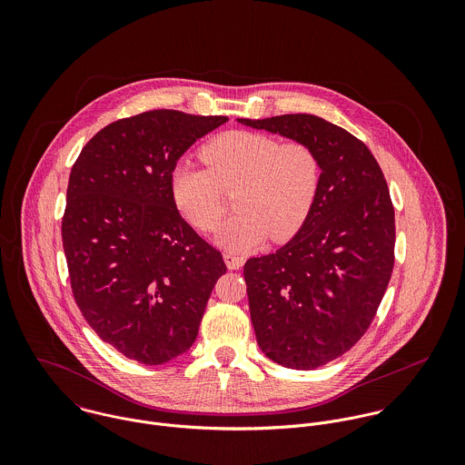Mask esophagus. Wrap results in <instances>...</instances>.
<instances>
[{
  "instance_id": "esophagus-1",
  "label": "esophagus",
  "mask_w": 465,
  "mask_h": 465,
  "mask_svg": "<svg viewBox=\"0 0 465 465\" xmlns=\"http://www.w3.org/2000/svg\"><path fill=\"white\" fill-rule=\"evenodd\" d=\"M223 260H225V265L229 270H240L245 263V260L242 256H236V254H231V252L223 254Z\"/></svg>"
}]
</instances>
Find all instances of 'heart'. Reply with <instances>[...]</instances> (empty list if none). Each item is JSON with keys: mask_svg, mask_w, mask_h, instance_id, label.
Here are the masks:
<instances>
[{"mask_svg": "<svg viewBox=\"0 0 465 465\" xmlns=\"http://www.w3.org/2000/svg\"><path fill=\"white\" fill-rule=\"evenodd\" d=\"M195 161H181L170 175L172 199L200 232L214 231L234 193L238 211L218 242L232 252H247L270 236L292 238L306 222L322 179V164L308 143L268 134L232 131L203 144Z\"/></svg>", "mask_w": 465, "mask_h": 465, "instance_id": "1", "label": "heart"}]
</instances>
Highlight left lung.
<instances>
[{"label":"left lung","mask_w":465,"mask_h":465,"mask_svg":"<svg viewBox=\"0 0 465 465\" xmlns=\"http://www.w3.org/2000/svg\"><path fill=\"white\" fill-rule=\"evenodd\" d=\"M238 122L308 143L322 164L299 232L243 266L260 349L282 367L317 369L365 334L389 286L396 245L389 186L365 143L319 116Z\"/></svg>","instance_id":"1"}]
</instances>
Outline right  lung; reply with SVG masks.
Segmentation results:
<instances>
[{"label": "right lung", "mask_w": 465, "mask_h": 465, "mask_svg": "<svg viewBox=\"0 0 465 465\" xmlns=\"http://www.w3.org/2000/svg\"><path fill=\"white\" fill-rule=\"evenodd\" d=\"M227 116L157 109L94 134L67 183L63 245L73 297L94 332L144 365L186 352L227 266L172 199L181 155Z\"/></svg>", "instance_id": "1"}]
</instances>
